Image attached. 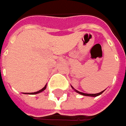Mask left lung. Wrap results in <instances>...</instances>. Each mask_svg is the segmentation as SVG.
Returning <instances> with one entry per match:
<instances>
[{
    "label": "left lung",
    "mask_w": 126,
    "mask_h": 126,
    "mask_svg": "<svg viewBox=\"0 0 126 126\" xmlns=\"http://www.w3.org/2000/svg\"><path fill=\"white\" fill-rule=\"evenodd\" d=\"M71 87L74 90V91L75 92H76L77 93H79V94H82V95H84V96H90V97H97V96H98V95H100V94H101L103 92H104V90L103 91H102V92H100V93H96V94H87V93H81V92H79V91H78V90H76V89H74L72 86H71Z\"/></svg>",
    "instance_id": "obj_1"
}]
</instances>
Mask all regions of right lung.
Masks as SVG:
<instances>
[{
    "label": "right lung",
    "instance_id": "add662e5",
    "mask_svg": "<svg viewBox=\"0 0 126 126\" xmlns=\"http://www.w3.org/2000/svg\"><path fill=\"white\" fill-rule=\"evenodd\" d=\"M46 87H47V84L42 89V90H39V91H37V92H35V93H29V94H38V93H42V91H44L45 89H46ZM23 94H28V93H23Z\"/></svg>",
    "mask_w": 126,
    "mask_h": 126
}]
</instances>
